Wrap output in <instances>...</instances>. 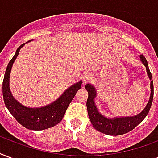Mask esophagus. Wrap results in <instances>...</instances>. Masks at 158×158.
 Segmentation results:
<instances>
[{
  "label": "esophagus",
  "mask_w": 158,
  "mask_h": 158,
  "mask_svg": "<svg viewBox=\"0 0 158 158\" xmlns=\"http://www.w3.org/2000/svg\"><path fill=\"white\" fill-rule=\"evenodd\" d=\"M92 79H93V74H91V73H85V74H83V81H84V84L90 81Z\"/></svg>",
  "instance_id": "34e87169"
}]
</instances>
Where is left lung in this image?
<instances>
[{
	"mask_svg": "<svg viewBox=\"0 0 158 158\" xmlns=\"http://www.w3.org/2000/svg\"><path fill=\"white\" fill-rule=\"evenodd\" d=\"M140 59L144 65L146 66L148 75L151 79V96L148 101V103L147 104L146 108L143 109V111L134 117H126V118H107L103 115H101L98 113V109L95 106L94 102V98L96 96V91L94 88L91 84H86L85 89L89 93V98L87 99V109L89 117L91 123L93 124L95 129L98 130V132H101L107 134V135L118 136L122 135L124 133L132 131L133 128H135L140 123H142L143 119L146 118L148 114L149 110L151 108L152 99H153V82H152V77L148 68V61L146 58L143 55H140Z\"/></svg>",
	"mask_w": 158,
	"mask_h": 158,
	"instance_id": "left-lung-1",
	"label": "left lung"
}]
</instances>
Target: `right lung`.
Returning a JSON list of instances; mask_svg holds the SVG:
<instances>
[{
    "label": "right lung",
    "mask_w": 158,
    "mask_h": 158,
    "mask_svg": "<svg viewBox=\"0 0 158 158\" xmlns=\"http://www.w3.org/2000/svg\"><path fill=\"white\" fill-rule=\"evenodd\" d=\"M22 44L16 50L14 57L10 60L5 73L2 93L5 104L11 115L19 123L31 130H44L54 127L62 120L69 103L73 100L77 91L81 88L82 81L77 83L66 90L56 101L43 108H31L20 104L13 98L9 87V78L10 69L14 61L19 55Z\"/></svg>",
    "instance_id": "1"
}]
</instances>
